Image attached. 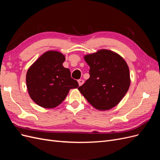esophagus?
<instances>
[{"mask_svg":"<svg viewBox=\"0 0 160 160\" xmlns=\"http://www.w3.org/2000/svg\"><path fill=\"white\" fill-rule=\"evenodd\" d=\"M78 83H79V86H81L83 84L84 81H83V79H79V80H78Z\"/></svg>","mask_w":160,"mask_h":160,"instance_id":"34e87169","label":"esophagus"}]
</instances>
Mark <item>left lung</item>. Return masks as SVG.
<instances>
[{"label": "left lung", "instance_id": "1", "mask_svg": "<svg viewBox=\"0 0 160 160\" xmlns=\"http://www.w3.org/2000/svg\"><path fill=\"white\" fill-rule=\"evenodd\" d=\"M85 60L90 67V77L78 89L97 109L113 108L129 88L130 75L126 62L117 53L105 49L85 55Z\"/></svg>", "mask_w": 160, "mask_h": 160}]
</instances>
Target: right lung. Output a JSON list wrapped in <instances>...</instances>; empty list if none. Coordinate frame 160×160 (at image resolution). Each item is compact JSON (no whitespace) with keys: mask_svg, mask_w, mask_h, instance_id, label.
<instances>
[{"mask_svg":"<svg viewBox=\"0 0 160 160\" xmlns=\"http://www.w3.org/2000/svg\"><path fill=\"white\" fill-rule=\"evenodd\" d=\"M65 60L62 53L47 51L27 71L28 94L41 107H57L64 101L71 89L79 87L78 82L71 78L70 70L62 66Z\"/></svg>","mask_w":160,"mask_h":160,"instance_id":"obj_1","label":"right lung"}]
</instances>
